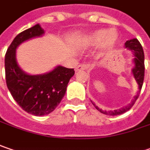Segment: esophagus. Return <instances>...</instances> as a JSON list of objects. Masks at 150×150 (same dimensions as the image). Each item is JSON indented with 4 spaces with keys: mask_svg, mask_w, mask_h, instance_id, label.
<instances>
[{
    "mask_svg": "<svg viewBox=\"0 0 150 150\" xmlns=\"http://www.w3.org/2000/svg\"><path fill=\"white\" fill-rule=\"evenodd\" d=\"M89 65L88 64H80L75 68V70L76 71H81V70H86L88 69Z\"/></svg>",
    "mask_w": 150,
    "mask_h": 150,
    "instance_id": "1",
    "label": "esophagus"
}]
</instances>
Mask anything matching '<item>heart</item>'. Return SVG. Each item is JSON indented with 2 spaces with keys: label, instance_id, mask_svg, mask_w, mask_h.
Returning a JSON list of instances; mask_svg holds the SVG:
<instances>
[{
  "label": "heart",
  "instance_id": "heart-1",
  "mask_svg": "<svg viewBox=\"0 0 150 150\" xmlns=\"http://www.w3.org/2000/svg\"><path fill=\"white\" fill-rule=\"evenodd\" d=\"M118 40V33L115 30L99 29L89 34L86 39L85 43L89 47H98L101 45V48L104 52L110 51Z\"/></svg>",
  "mask_w": 150,
  "mask_h": 150
}]
</instances>
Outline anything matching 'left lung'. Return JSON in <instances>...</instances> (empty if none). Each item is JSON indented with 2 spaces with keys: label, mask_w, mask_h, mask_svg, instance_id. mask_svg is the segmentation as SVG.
Listing matches in <instances>:
<instances>
[{
  "label": "left lung",
  "mask_w": 150,
  "mask_h": 150,
  "mask_svg": "<svg viewBox=\"0 0 150 150\" xmlns=\"http://www.w3.org/2000/svg\"><path fill=\"white\" fill-rule=\"evenodd\" d=\"M125 47L128 49V50H130L132 52V54L134 55L133 59H132V62L134 64V67L132 68V75H133L135 81L138 85V91H137L136 96L134 97V98L132 100V102L129 104H127L125 107L120 108L119 110H110V111L103 110L101 109H99L98 106H96V104L94 103H93V101H91L97 110H98L99 112L103 113V114H104V115H121V114H123V113H125V112H127V111L130 110L133 106V104L135 103V102L137 99V98L139 96V93L141 92L142 86H143V83H144V50H143V47H142L140 42L136 38L127 40L126 43H125Z\"/></svg>",
  "instance_id": "8db88e82"
}]
</instances>
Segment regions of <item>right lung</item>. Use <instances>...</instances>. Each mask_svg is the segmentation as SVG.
I'll return each mask as SVG.
<instances>
[{"label":"right lung","instance_id":"right-lung-1","mask_svg":"<svg viewBox=\"0 0 150 150\" xmlns=\"http://www.w3.org/2000/svg\"><path fill=\"white\" fill-rule=\"evenodd\" d=\"M44 30L39 23L18 34L7 48L5 56L6 81L14 100L27 113L35 116L47 115L56 109L65 95L74 69L58 65L41 75H30L18 66V47L26 40L40 37Z\"/></svg>","mask_w":150,"mask_h":150}]
</instances>
